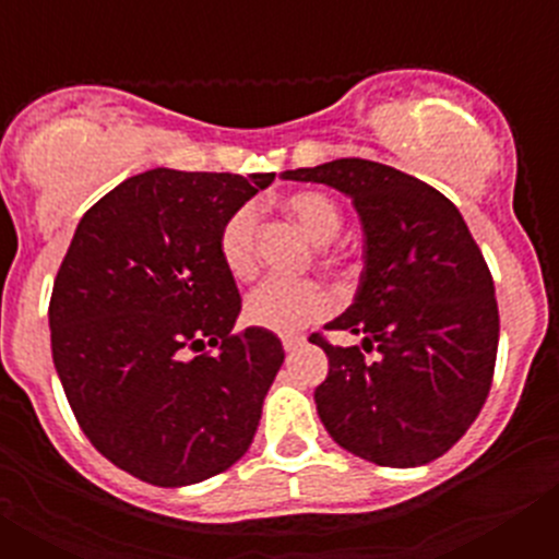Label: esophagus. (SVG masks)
<instances>
[{
    "label": "esophagus",
    "instance_id": "1",
    "mask_svg": "<svg viewBox=\"0 0 559 559\" xmlns=\"http://www.w3.org/2000/svg\"><path fill=\"white\" fill-rule=\"evenodd\" d=\"M302 341L305 338H299V335H283V349H285V353H290V349L299 347Z\"/></svg>",
    "mask_w": 559,
    "mask_h": 559
}]
</instances>
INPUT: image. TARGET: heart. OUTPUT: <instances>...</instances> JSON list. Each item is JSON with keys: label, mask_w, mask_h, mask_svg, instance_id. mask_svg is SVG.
Wrapping results in <instances>:
<instances>
[{"label": "heart", "mask_w": 559, "mask_h": 559, "mask_svg": "<svg viewBox=\"0 0 559 559\" xmlns=\"http://www.w3.org/2000/svg\"><path fill=\"white\" fill-rule=\"evenodd\" d=\"M285 212L305 231L310 243L328 246L338 237L341 212L324 192H296L285 199ZM221 260L235 280L257 274V206L246 204L226 218L221 229ZM322 263H330L324 260ZM330 296L313 280H265L243 302L246 322L274 333H294L328 313Z\"/></svg>", "instance_id": "heart-1"}]
</instances>
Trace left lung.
I'll return each instance as SVG.
<instances>
[{
	"label": "left lung",
	"mask_w": 559,
	"mask_h": 559,
	"mask_svg": "<svg viewBox=\"0 0 559 559\" xmlns=\"http://www.w3.org/2000/svg\"><path fill=\"white\" fill-rule=\"evenodd\" d=\"M353 199L364 229L358 294L328 330L364 335L333 347L316 412L344 451L383 467H419L451 451L490 394L498 353L496 288L462 212L389 165L335 159L285 170Z\"/></svg>",
	"instance_id": "1"
}]
</instances>
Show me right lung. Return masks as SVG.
Here are the masks:
<instances>
[{"label": "right lung", "instance_id": "1", "mask_svg": "<svg viewBox=\"0 0 559 559\" xmlns=\"http://www.w3.org/2000/svg\"><path fill=\"white\" fill-rule=\"evenodd\" d=\"M274 173H140L78 224L49 299L52 364L88 442L120 471L187 487L249 451L283 367L271 330L235 333L221 260L231 212ZM218 346L215 356H192Z\"/></svg>", "mask_w": 559, "mask_h": 559}]
</instances>
